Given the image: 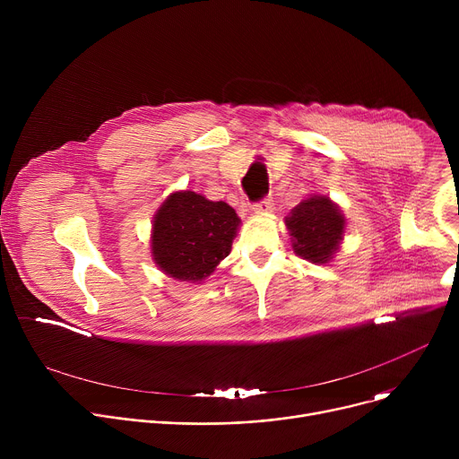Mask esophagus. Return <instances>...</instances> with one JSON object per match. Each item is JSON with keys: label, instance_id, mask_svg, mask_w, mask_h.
<instances>
[{"label": "esophagus", "instance_id": "esophagus-1", "mask_svg": "<svg viewBox=\"0 0 459 459\" xmlns=\"http://www.w3.org/2000/svg\"><path fill=\"white\" fill-rule=\"evenodd\" d=\"M252 209H254V212H257V214H267V212L273 211V200H271V198H264L261 202L254 204Z\"/></svg>", "mask_w": 459, "mask_h": 459}]
</instances>
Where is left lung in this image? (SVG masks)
<instances>
[{"mask_svg":"<svg viewBox=\"0 0 459 459\" xmlns=\"http://www.w3.org/2000/svg\"><path fill=\"white\" fill-rule=\"evenodd\" d=\"M285 223L294 252L312 264H326L333 257L345 229L343 214L326 195L303 200Z\"/></svg>","mask_w":459,"mask_h":459,"instance_id":"obj_1","label":"left lung"}]
</instances>
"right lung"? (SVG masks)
Masks as SVG:
<instances>
[{"instance_id": "add662e5", "label": "right lung", "mask_w": 459, "mask_h": 459, "mask_svg": "<svg viewBox=\"0 0 459 459\" xmlns=\"http://www.w3.org/2000/svg\"><path fill=\"white\" fill-rule=\"evenodd\" d=\"M238 225L236 211L225 202L174 192L154 216V261L176 280L202 281L229 255Z\"/></svg>"}]
</instances>
